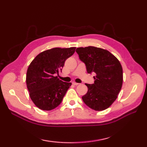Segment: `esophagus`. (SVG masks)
<instances>
[{
    "instance_id": "34e87169",
    "label": "esophagus",
    "mask_w": 147,
    "mask_h": 147,
    "mask_svg": "<svg viewBox=\"0 0 147 147\" xmlns=\"http://www.w3.org/2000/svg\"><path fill=\"white\" fill-rule=\"evenodd\" d=\"M73 85H74L76 86V85H79V83H76V82H73Z\"/></svg>"
}]
</instances>
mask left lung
Here are the masks:
<instances>
[{"label": "left lung", "instance_id": "1", "mask_svg": "<svg viewBox=\"0 0 147 147\" xmlns=\"http://www.w3.org/2000/svg\"><path fill=\"white\" fill-rule=\"evenodd\" d=\"M76 51L88 73L96 74L94 83L85 84L88 92L83 100L93 110L104 111L113 104L121 89L123 73L120 62L107 50L95 47H79Z\"/></svg>", "mask_w": 147, "mask_h": 147}]
</instances>
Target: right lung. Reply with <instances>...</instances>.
<instances>
[{"label":"right lung","mask_w":147,"mask_h":147,"mask_svg":"<svg viewBox=\"0 0 147 147\" xmlns=\"http://www.w3.org/2000/svg\"><path fill=\"white\" fill-rule=\"evenodd\" d=\"M76 47L53 48L40 53L27 69L26 82L30 98L37 107L51 111L61 104L71 83L56 76Z\"/></svg>","instance_id":"right-lung-1"}]
</instances>
